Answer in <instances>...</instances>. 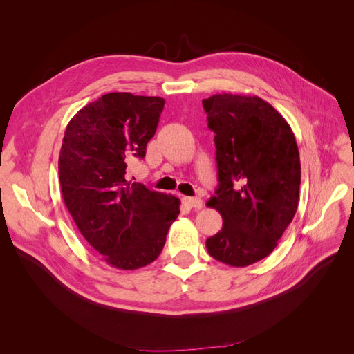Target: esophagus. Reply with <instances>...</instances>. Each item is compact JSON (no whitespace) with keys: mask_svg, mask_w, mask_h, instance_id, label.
Returning <instances> with one entry per match:
<instances>
[{"mask_svg":"<svg viewBox=\"0 0 354 354\" xmlns=\"http://www.w3.org/2000/svg\"><path fill=\"white\" fill-rule=\"evenodd\" d=\"M182 203H183V205H187L188 208H194V209H201L202 208V199L201 198L183 196Z\"/></svg>","mask_w":354,"mask_h":354,"instance_id":"34e87169","label":"esophagus"}]
</instances>
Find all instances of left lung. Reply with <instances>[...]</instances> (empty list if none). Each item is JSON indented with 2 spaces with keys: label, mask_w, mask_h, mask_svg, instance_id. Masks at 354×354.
I'll return each mask as SVG.
<instances>
[{
  "label": "left lung",
  "mask_w": 354,
  "mask_h": 354,
  "mask_svg": "<svg viewBox=\"0 0 354 354\" xmlns=\"http://www.w3.org/2000/svg\"><path fill=\"white\" fill-rule=\"evenodd\" d=\"M202 104L215 133L219 180L207 205L222 216L207 250L219 263L247 267L274 251L295 215L299 147L287 120L261 97L224 93Z\"/></svg>",
  "instance_id": "1"
}]
</instances>
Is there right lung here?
I'll return each mask as SVG.
<instances>
[{"label":"right lung","mask_w":354,"mask_h":354,"mask_svg":"<svg viewBox=\"0 0 354 354\" xmlns=\"http://www.w3.org/2000/svg\"><path fill=\"white\" fill-rule=\"evenodd\" d=\"M165 106L162 97L107 93L66 127L59 179L80 234L104 261L138 270L159 257L180 201L126 179L132 158H145Z\"/></svg>","instance_id":"add662e5"}]
</instances>
